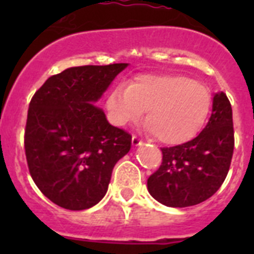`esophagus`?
<instances>
[{
    "mask_svg": "<svg viewBox=\"0 0 254 254\" xmlns=\"http://www.w3.org/2000/svg\"><path fill=\"white\" fill-rule=\"evenodd\" d=\"M142 145L143 142L137 137V136H133V137H132V146L138 147V146H142Z\"/></svg>",
    "mask_w": 254,
    "mask_h": 254,
    "instance_id": "esophagus-1",
    "label": "esophagus"
}]
</instances>
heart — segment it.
I'll list each match as a JSON object with an SVG mask.
<instances>
[{"mask_svg":"<svg viewBox=\"0 0 254 254\" xmlns=\"http://www.w3.org/2000/svg\"><path fill=\"white\" fill-rule=\"evenodd\" d=\"M116 126L125 127L146 113L147 129L167 145H181L202 129L211 108L205 85L183 75H142L127 87L118 86L105 102Z\"/></svg>","mask_w":254,"mask_h":254,"instance_id":"obj_1","label":"heart"}]
</instances>
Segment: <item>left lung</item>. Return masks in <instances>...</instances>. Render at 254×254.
Returning <instances> with one entry per match:
<instances>
[{
  "instance_id": "left-lung-1",
  "label": "left lung",
  "mask_w": 254,
  "mask_h": 254,
  "mask_svg": "<svg viewBox=\"0 0 254 254\" xmlns=\"http://www.w3.org/2000/svg\"><path fill=\"white\" fill-rule=\"evenodd\" d=\"M234 150L230 102L214 94L212 113L193 140L164 147L163 163L147 179L149 193L168 207H188L210 198L223 185Z\"/></svg>"
}]
</instances>
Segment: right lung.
Instances as JSON below:
<instances>
[{"mask_svg": "<svg viewBox=\"0 0 254 254\" xmlns=\"http://www.w3.org/2000/svg\"><path fill=\"white\" fill-rule=\"evenodd\" d=\"M127 66L69 67L51 76L29 104V172L42 193L61 207L95 206L107 193L117 161L131 149V134L112 126L95 105Z\"/></svg>", "mask_w": 254, "mask_h": 254, "instance_id": "1", "label": "right lung"}]
</instances>
